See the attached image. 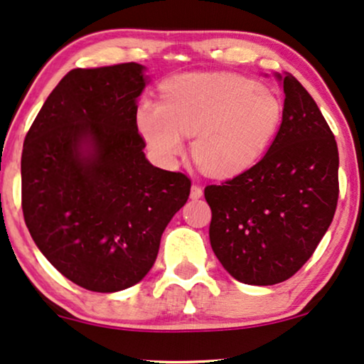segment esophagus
I'll return each instance as SVG.
<instances>
[{"mask_svg": "<svg viewBox=\"0 0 364 364\" xmlns=\"http://www.w3.org/2000/svg\"><path fill=\"white\" fill-rule=\"evenodd\" d=\"M203 187L197 186V183H194V186L191 187V197L192 199H199V197H203Z\"/></svg>", "mask_w": 364, "mask_h": 364, "instance_id": "esophagus-1", "label": "esophagus"}]
</instances>
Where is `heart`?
<instances>
[{"mask_svg":"<svg viewBox=\"0 0 364 364\" xmlns=\"http://www.w3.org/2000/svg\"><path fill=\"white\" fill-rule=\"evenodd\" d=\"M282 116V101L257 80L194 73L168 80L161 102L143 101L136 119L148 146L161 159L181 155L183 136H194L197 167L224 178L243 173L267 154Z\"/></svg>","mask_w":364,"mask_h":364,"instance_id":"1","label":"heart"}]
</instances>
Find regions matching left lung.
<instances>
[{"label": "left lung", "instance_id": "left-lung-1", "mask_svg": "<svg viewBox=\"0 0 364 364\" xmlns=\"http://www.w3.org/2000/svg\"><path fill=\"white\" fill-rule=\"evenodd\" d=\"M284 86V116L257 165L204 189L209 240L226 272L248 285L289 280L312 257L333 223L339 154L316 101L294 75Z\"/></svg>", "mask_w": 364, "mask_h": 364}]
</instances>
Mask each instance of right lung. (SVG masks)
<instances>
[{
    "label": "right lung",
    "mask_w": 364,
    "mask_h": 364,
    "mask_svg": "<svg viewBox=\"0 0 364 364\" xmlns=\"http://www.w3.org/2000/svg\"><path fill=\"white\" fill-rule=\"evenodd\" d=\"M143 70L134 62L70 70L21 154V209L35 245L65 278L101 294L150 272L161 232L191 194L187 175L154 167L143 154Z\"/></svg>",
    "instance_id": "right-lung-1"
}]
</instances>
